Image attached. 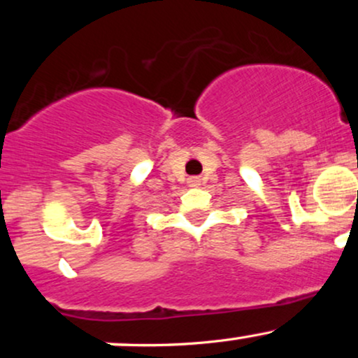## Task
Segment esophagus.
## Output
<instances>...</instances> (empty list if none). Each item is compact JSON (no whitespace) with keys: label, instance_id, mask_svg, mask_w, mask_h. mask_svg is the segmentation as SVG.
Segmentation results:
<instances>
[{"label":"esophagus","instance_id":"esophagus-1","mask_svg":"<svg viewBox=\"0 0 358 358\" xmlns=\"http://www.w3.org/2000/svg\"><path fill=\"white\" fill-rule=\"evenodd\" d=\"M190 185H199V178H190Z\"/></svg>","mask_w":358,"mask_h":358}]
</instances>
